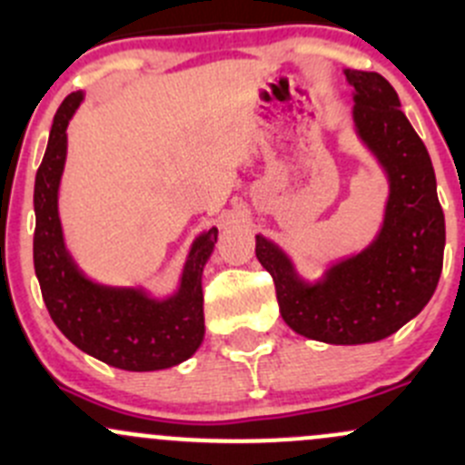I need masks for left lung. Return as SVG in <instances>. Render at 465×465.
<instances>
[{"label": "left lung", "instance_id": "obj_1", "mask_svg": "<svg viewBox=\"0 0 465 465\" xmlns=\"http://www.w3.org/2000/svg\"><path fill=\"white\" fill-rule=\"evenodd\" d=\"M353 121L389 177L378 238L340 261L320 283L297 276L288 256L256 236V259L272 274L281 317L326 344H369L414 320L432 299L443 267L445 220L428 148L402 114L396 89L376 72L346 69Z\"/></svg>", "mask_w": 465, "mask_h": 465}]
</instances>
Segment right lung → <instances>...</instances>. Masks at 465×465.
Masks as SVG:
<instances>
[{"label":"right lung","instance_id":"add662e5","mask_svg":"<svg viewBox=\"0 0 465 465\" xmlns=\"http://www.w3.org/2000/svg\"><path fill=\"white\" fill-rule=\"evenodd\" d=\"M83 92L69 94L51 125L45 159L35 175L33 265L51 320L72 344L125 371H159L184 362L204 337L203 270L218 241L211 227L189 252L182 283L171 299L145 297L134 288H107L89 281L63 241L58 186L67 157V125Z\"/></svg>","mask_w":465,"mask_h":465}]
</instances>
